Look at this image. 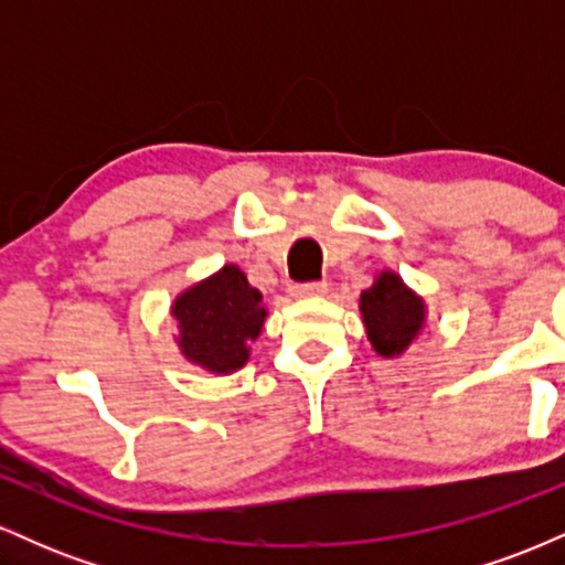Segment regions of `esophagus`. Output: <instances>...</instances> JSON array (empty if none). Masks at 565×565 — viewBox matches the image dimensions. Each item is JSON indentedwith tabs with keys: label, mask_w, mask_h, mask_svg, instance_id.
Wrapping results in <instances>:
<instances>
[{
	"label": "esophagus",
	"mask_w": 565,
	"mask_h": 565,
	"mask_svg": "<svg viewBox=\"0 0 565 565\" xmlns=\"http://www.w3.org/2000/svg\"><path fill=\"white\" fill-rule=\"evenodd\" d=\"M327 291V281H305L291 287V297H321Z\"/></svg>",
	"instance_id": "34e87169"
}]
</instances>
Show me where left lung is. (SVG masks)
I'll return each instance as SVG.
<instances>
[{"instance_id": "8db88e82", "label": "left lung", "mask_w": 565, "mask_h": 565, "mask_svg": "<svg viewBox=\"0 0 565 565\" xmlns=\"http://www.w3.org/2000/svg\"><path fill=\"white\" fill-rule=\"evenodd\" d=\"M361 316L372 348L385 359L401 355L425 323V302L391 270L361 291Z\"/></svg>"}]
</instances>
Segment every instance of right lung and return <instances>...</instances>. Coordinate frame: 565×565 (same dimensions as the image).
<instances>
[{"instance_id": "add662e5", "label": "right lung", "mask_w": 565, "mask_h": 565, "mask_svg": "<svg viewBox=\"0 0 565 565\" xmlns=\"http://www.w3.org/2000/svg\"><path fill=\"white\" fill-rule=\"evenodd\" d=\"M172 316L185 359L206 372L231 374L249 359V342L260 334L268 310L242 270L225 265L215 276L185 289L174 300Z\"/></svg>"}]
</instances>
